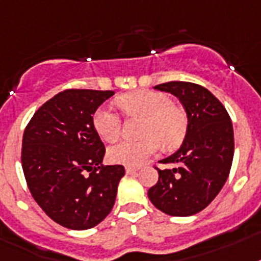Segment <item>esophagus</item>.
<instances>
[{
    "label": "esophagus",
    "instance_id": "1",
    "mask_svg": "<svg viewBox=\"0 0 261 261\" xmlns=\"http://www.w3.org/2000/svg\"><path fill=\"white\" fill-rule=\"evenodd\" d=\"M137 171H138L137 167H131V166L126 167V174H135Z\"/></svg>",
    "mask_w": 261,
    "mask_h": 261
}]
</instances>
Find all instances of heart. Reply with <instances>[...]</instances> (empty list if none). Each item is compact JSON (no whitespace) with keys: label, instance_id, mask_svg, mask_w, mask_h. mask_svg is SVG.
Instances as JSON below:
<instances>
[{"label":"heart","instance_id":"heart-1","mask_svg":"<svg viewBox=\"0 0 261 261\" xmlns=\"http://www.w3.org/2000/svg\"><path fill=\"white\" fill-rule=\"evenodd\" d=\"M126 114L143 118L141 141H123L111 146L107 158L112 164L138 166L160 149L179 145L185 138L188 119L185 112L171 105L167 95L152 91H135L118 99ZM92 126L100 139L115 142L120 134V120L114 110L100 107L92 116Z\"/></svg>","mask_w":261,"mask_h":261}]
</instances>
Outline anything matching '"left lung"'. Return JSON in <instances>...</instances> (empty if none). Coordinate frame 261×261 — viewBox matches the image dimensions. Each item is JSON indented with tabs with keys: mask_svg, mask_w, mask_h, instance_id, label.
<instances>
[{
	"mask_svg": "<svg viewBox=\"0 0 261 261\" xmlns=\"http://www.w3.org/2000/svg\"><path fill=\"white\" fill-rule=\"evenodd\" d=\"M154 88L178 97L188 116V128L181 147L161 161L175 167H155L160 178L147 196L166 215L193 216L215 200L229 175L234 151L232 122L221 101L205 87L169 82Z\"/></svg>",
	"mask_w": 261,
	"mask_h": 261,
	"instance_id": "obj_1",
	"label": "left lung"
}]
</instances>
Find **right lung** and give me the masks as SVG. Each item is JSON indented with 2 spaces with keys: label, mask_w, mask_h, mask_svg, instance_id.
I'll return each instance as SVG.
<instances>
[{
  "label": "right lung",
  "mask_w": 261,
  "mask_h": 261,
  "mask_svg": "<svg viewBox=\"0 0 261 261\" xmlns=\"http://www.w3.org/2000/svg\"><path fill=\"white\" fill-rule=\"evenodd\" d=\"M114 91L65 90L35 112L22 137L28 188L46 216L68 229L94 228L115 204L122 165L103 166L105 145L92 126Z\"/></svg>",
  "instance_id": "right-lung-1"
}]
</instances>
